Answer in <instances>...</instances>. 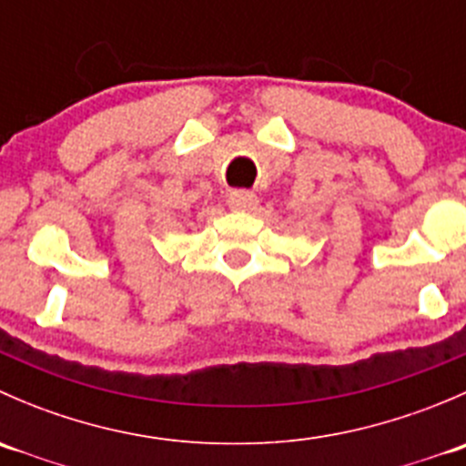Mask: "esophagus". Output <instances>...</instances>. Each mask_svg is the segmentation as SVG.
Returning <instances> with one entry per match:
<instances>
[{
	"mask_svg": "<svg viewBox=\"0 0 466 466\" xmlns=\"http://www.w3.org/2000/svg\"><path fill=\"white\" fill-rule=\"evenodd\" d=\"M257 203H259V200H257V196L252 194V191H243V189L232 191L228 198L229 209H234V211H252L257 207Z\"/></svg>",
	"mask_w": 466,
	"mask_h": 466,
	"instance_id": "34e87169",
	"label": "esophagus"
}]
</instances>
